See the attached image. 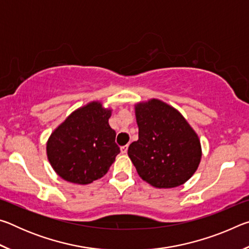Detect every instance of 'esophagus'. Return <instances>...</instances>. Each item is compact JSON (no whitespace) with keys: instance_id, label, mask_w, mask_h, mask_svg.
<instances>
[{"instance_id":"1","label":"esophagus","mask_w":249,"mask_h":249,"mask_svg":"<svg viewBox=\"0 0 249 249\" xmlns=\"http://www.w3.org/2000/svg\"><path fill=\"white\" fill-rule=\"evenodd\" d=\"M127 149H128V145L122 146V147H121V153H122V154H126V153H127Z\"/></svg>"}]
</instances>
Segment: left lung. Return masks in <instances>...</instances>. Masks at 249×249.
<instances>
[{"instance_id":"1","label":"left lung","mask_w":249,"mask_h":249,"mask_svg":"<svg viewBox=\"0 0 249 249\" xmlns=\"http://www.w3.org/2000/svg\"><path fill=\"white\" fill-rule=\"evenodd\" d=\"M138 141L128 156L142 180L155 188L183 184L199 167L202 151L196 133L170 105L153 99L135 107Z\"/></svg>"}]
</instances>
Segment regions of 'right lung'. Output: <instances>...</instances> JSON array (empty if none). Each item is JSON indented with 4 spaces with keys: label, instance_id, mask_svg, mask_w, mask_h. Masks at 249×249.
Here are the masks:
<instances>
[{
    "label": "right lung",
    "instance_id": "add662e5",
    "mask_svg": "<svg viewBox=\"0 0 249 249\" xmlns=\"http://www.w3.org/2000/svg\"><path fill=\"white\" fill-rule=\"evenodd\" d=\"M109 117L111 109L91 102L71 113L53 130L47 142V156L58 176L88 184L107 174L120 154Z\"/></svg>",
    "mask_w": 249,
    "mask_h": 249
}]
</instances>
